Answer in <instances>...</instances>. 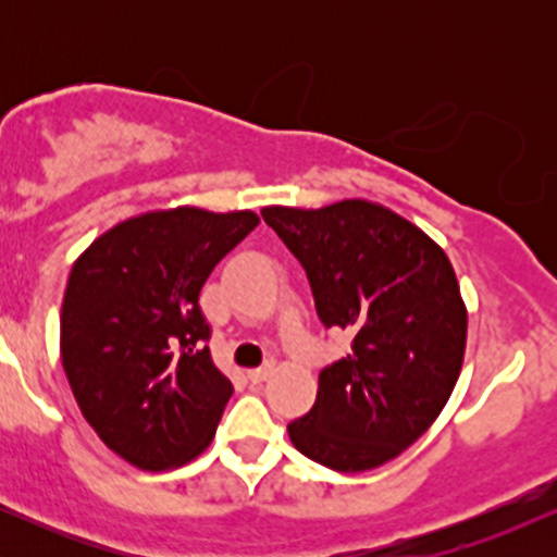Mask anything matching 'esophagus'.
Masks as SVG:
<instances>
[{
  "mask_svg": "<svg viewBox=\"0 0 557 557\" xmlns=\"http://www.w3.org/2000/svg\"><path fill=\"white\" fill-rule=\"evenodd\" d=\"M274 372V367L272 363H264V367H259V369H251V372H248V380L253 382V385H259V382H264V380H270V374Z\"/></svg>",
  "mask_w": 557,
  "mask_h": 557,
  "instance_id": "34e87169",
  "label": "esophagus"
}]
</instances>
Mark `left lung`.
Wrapping results in <instances>:
<instances>
[{
	"instance_id": "obj_1",
	"label": "left lung",
	"mask_w": 557,
	"mask_h": 557,
	"mask_svg": "<svg viewBox=\"0 0 557 557\" xmlns=\"http://www.w3.org/2000/svg\"><path fill=\"white\" fill-rule=\"evenodd\" d=\"M261 216L298 259L324 327L354 335L319 372L317 400L287 424L290 443L335 471L393 461L430 430L456 387L466 309L437 243L385 207H267Z\"/></svg>"
}]
</instances>
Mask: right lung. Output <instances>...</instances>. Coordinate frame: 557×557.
<instances>
[{"label":"right lung","mask_w":557,"mask_h":557,"mask_svg":"<svg viewBox=\"0 0 557 557\" xmlns=\"http://www.w3.org/2000/svg\"><path fill=\"white\" fill-rule=\"evenodd\" d=\"M259 225L253 212L170 209L120 222L70 272L60 348L81 413L146 471L212 443L233 382L214 367L201 287Z\"/></svg>","instance_id":"add662e5"}]
</instances>
